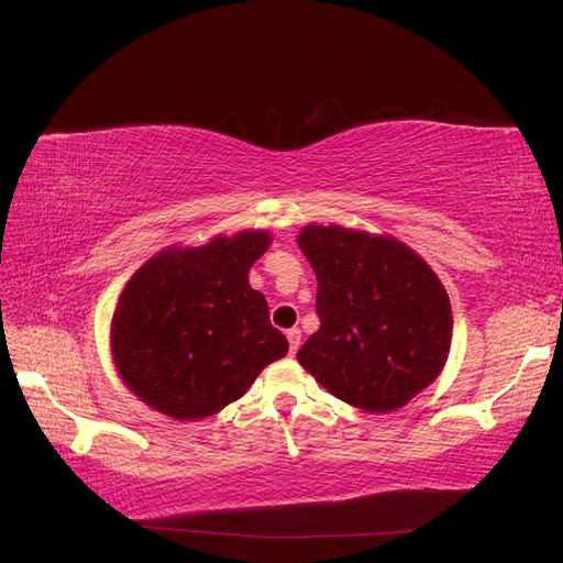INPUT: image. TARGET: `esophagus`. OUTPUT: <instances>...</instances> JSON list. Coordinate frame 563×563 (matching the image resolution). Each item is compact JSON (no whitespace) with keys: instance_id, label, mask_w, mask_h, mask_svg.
Segmentation results:
<instances>
[{"instance_id":"obj_1","label":"esophagus","mask_w":563,"mask_h":563,"mask_svg":"<svg viewBox=\"0 0 563 563\" xmlns=\"http://www.w3.org/2000/svg\"><path fill=\"white\" fill-rule=\"evenodd\" d=\"M285 334H287V341H289V355H295V352L301 345V331L297 327H292V329H287Z\"/></svg>"}]
</instances>
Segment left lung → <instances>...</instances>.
<instances>
[{"label": "left lung", "mask_w": 563, "mask_h": 563, "mask_svg": "<svg viewBox=\"0 0 563 563\" xmlns=\"http://www.w3.org/2000/svg\"><path fill=\"white\" fill-rule=\"evenodd\" d=\"M318 278L320 329L299 364L336 399L389 412L443 371L452 308L429 264L399 241L310 224L297 239Z\"/></svg>", "instance_id": "1"}]
</instances>
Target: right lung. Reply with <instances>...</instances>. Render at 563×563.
Masks as SVG:
<instances>
[{"label":"right lung","mask_w":563,"mask_h":563,"mask_svg":"<svg viewBox=\"0 0 563 563\" xmlns=\"http://www.w3.org/2000/svg\"><path fill=\"white\" fill-rule=\"evenodd\" d=\"M268 241L266 232H241L162 250L124 285L111 350L141 401L195 422L241 399L266 364L285 357L287 339L247 285Z\"/></svg>","instance_id":"add662e5"}]
</instances>
